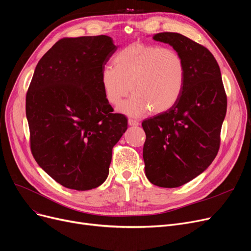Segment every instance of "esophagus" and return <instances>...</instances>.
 Listing matches in <instances>:
<instances>
[{"label":"esophagus","mask_w":251,"mask_h":251,"mask_svg":"<svg viewBox=\"0 0 251 251\" xmlns=\"http://www.w3.org/2000/svg\"><path fill=\"white\" fill-rule=\"evenodd\" d=\"M128 124H129L130 126H137V125H139V122L137 121V120L129 119V120H128Z\"/></svg>","instance_id":"obj_1"}]
</instances>
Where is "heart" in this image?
<instances>
[{
	"instance_id": "obj_1",
	"label": "heart",
	"mask_w": 251,
	"mask_h": 251,
	"mask_svg": "<svg viewBox=\"0 0 251 251\" xmlns=\"http://www.w3.org/2000/svg\"><path fill=\"white\" fill-rule=\"evenodd\" d=\"M114 68L106 65L100 74V83L106 101L119 106L130 92L134 94L120 107L130 116L151 111H168L181 94L186 65L180 54L172 48L132 43L117 52Z\"/></svg>"
}]
</instances>
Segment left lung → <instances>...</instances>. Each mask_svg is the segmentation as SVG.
I'll return each mask as SVG.
<instances>
[{"instance_id":"8db88e82","label":"left lung","mask_w":251,"mask_h":251,"mask_svg":"<svg viewBox=\"0 0 251 251\" xmlns=\"http://www.w3.org/2000/svg\"><path fill=\"white\" fill-rule=\"evenodd\" d=\"M152 39L180 54L186 78L176 103L141 124L145 170L155 186L177 188L197 177L216 157L226 95L219 63L208 49L177 32H159Z\"/></svg>"}]
</instances>
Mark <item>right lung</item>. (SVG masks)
I'll return each mask as SVG.
<instances>
[{"instance_id":"obj_1","label":"right lung","mask_w":251,"mask_h":251,"mask_svg":"<svg viewBox=\"0 0 251 251\" xmlns=\"http://www.w3.org/2000/svg\"><path fill=\"white\" fill-rule=\"evenodd\" d=\"M117 46L108 36L64 38L38 62L25 100L31 154L61 186L100 187L127 119L114 114L100 74Z\"/></svg>"}]
</instances>
